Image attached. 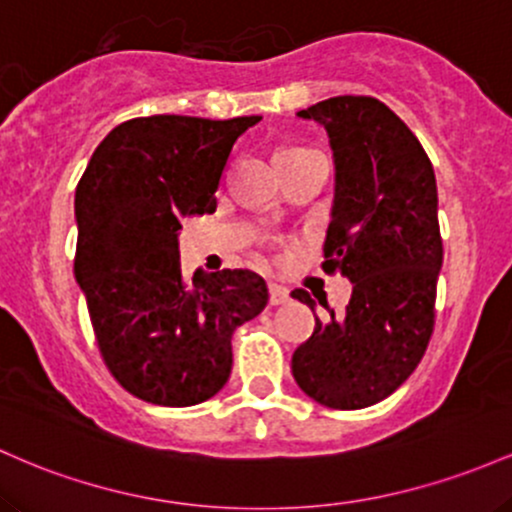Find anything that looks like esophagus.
<instances>
[{
    "mask_svg": "<svg viewBox=\"0 0 512 512\" xmlns=\"http://www.w3.org/2000/svg\"><path fill=\"white\" fill-rule=\"evenodd\" d=\"M268 302L273 304V307H278V304H285L290 302V290L283 285H268Z\"/></svg>",
    "mask_w": 512,
    "mask_h": 512,
    "instance_id": "obj_1",
    "label": "esophagus"
}]
</instances>
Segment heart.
I'll use <instances>...</instances> for the list:
<instances>
[{
    "label": "heart",
    "instance_id": "heart-1",
    "mask_svg": "<svg viewBox=\"0 0 512 512\" xmlns=\"http://www.w3.org/2000/svg\"><path fill=\"white\" fill-rule=\"evenodd\" d=\"M304 152V147H283L278 152V159H285V157H292V154H300Z\"/></svg>",
    "mask_w": 512,
    "mask_h": 512
}]
</instances>
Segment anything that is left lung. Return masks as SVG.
I'll use <instances>...</instances> for the list:
<instances>
[{
  "label": "left lung",
  "mask_w": 512,
  "mask_h": 512,
  "mask_svg": "<svg viewBox=\"0 0 512 512\" xmlns=\"http://www.w3.org/2000/svg\"><path fill=\"white\" fill-rule=\"evenodd\" d=\"M329 132L336 200L324 273H343L353 295L343 314L317 319L292 355L307 396L338 411L396 392L426 353L442 266L435 171L418 137L372 96H333L300 111ZM292 297L314 302L297 287Z\"/></svg>",
  "instance_id": "left-lung-1"
}]
</instances>
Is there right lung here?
Returning a JSON list of instances; mask_svg holds the SVG:
<instances>
[{"label":"right lung","instance_id":"right-lung-1","mask_svg":"<svg viewBox=\"0 0 512 512\" xmlns=\"http://www.w3.org/2000/svg\"><path fill=\"white\" fill-rule=\"evenodd\" d=\"M258 116H149L96 147L74 195V275L101 358L123 389L159 406H193L225 387L232 333L268 302L261 275L183 278V217L215 212L222 171Z\"/></svg>","mask_w":512,"mask_h":512}]
</instances>
